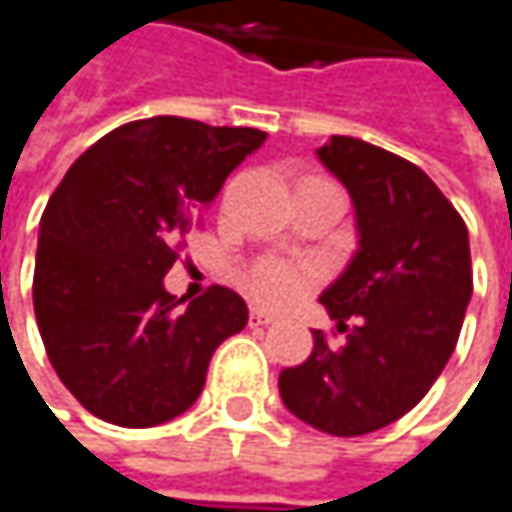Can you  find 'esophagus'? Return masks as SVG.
I'll list each match as a JSON object with an SVG mask.
<instances>
[{"label":"esophagus","mask_w":512,"mask_h":512,"mask_svg":"<svg viewBox=\"0 0 512 512\" xmlns=\"http://www.w3.org/2000/svg\"><path fill=\"white\" fill-rule=\"evenodd\" d=\"M249 323H252V326H269V323H275V317H272V314H266V311H252V314H249Z\"/></svg>","instance_id":"1"}]
</instances>
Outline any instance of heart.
Here are the masks:
<instances>
[{"instance_id":"obj_1","label":"heart","mask_w":512,"mask_h":512,"mask_svg":"<svg viewBox=\"0 0 512 512\" xmlns=\"http://www.w3.org/2000/svg\"><path fill=\"white\" fill-rule=\"evenodd\" d=\"M323 281L320 263L308 257L257 255L237 269V284L260 308L281 311L308 296Z\"/></svg>"}]
</instances>
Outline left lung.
Listing matches in <instances>:
<instances>
[{
  "mask_svg": "<svg viewBox=\"0 0 512 512\" xmlns=\"http://www.w3.org/2000/svg\"><path fill=\"white\" fill-rule=\"evenodd\" d=\"M317 154L353 195L361 249L320 299L344 341L317 329L314 353L281 370L278 391L305 424L364 436L418 406L454 353L474 287L468 228L403 156L350 136Z\"/></svg>",
  "mask_w": 512,
  "mask_h": 512,
  "instance_id": "8db88e82",
  "label": "left lung"
}]
</instances>
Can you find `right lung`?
<instances>
[{
	"label": "right lung",
	"instance_id": "right-lung-1",
	"mask_svg": "<svg viewBox=\"0 0 512 512\" xmlns=\"http://www.w3.org/2000/svg\"><path fill=\"white\" fill-rule=\"evenodd\" d=\"M252 127L159 115L79 156L41 219L35 317L58 379L97 418L156 427L186 412L216 347L249 323L246 302L207 287L180 308L162 278L225 177L263 145Z\"/></svg>",
	"mask_w": 512,
	"mask_h": 512
}]
</instances>
